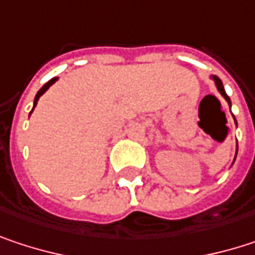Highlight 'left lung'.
Returning a JSON list of instances; mask_svg holds the SVG:
<instances>
[{
    "label": "left lung",
    "instance_id": "obj_1",
    "mask_svg": "<svg viewBox=\"0 0 255 255\" xmlns=\"http://www.w3.org/2000/svg\"><path fill=\"white\" fill-rule=\"evenodd\" d=\"M210 78L214 81V84H216V88L219 90V93L222 94V97L228 102V105H229V108L232 106V103H230V99L229 96L226 94V91H225V87H223V82H222V79L219 77H216V75H210ZM233 117V115H232ZM233 120H235V117H233ZM235 124H236V120H235ZM236 155H238V152L235 153V159H236ZM235 159H233V162H235ZM233 162H232V165H233Z\"/></svg>",
    "mask_w": 255,
    "mask_h": 255
}]
</instances>
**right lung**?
<instances>
[{
  "label": "right lung",
  "mask_w": 255,
  "mask_h": 255,
  "mask_svg": "<svg viewBox=\"0 0 255 255\" xmlns=\"http://www.w3.org/2000/svg\"><path fill=\"white\" fill-rule=\"evenodd\" d=\"M57 79H59V78H53V79H50L47 84H44V85H42V88H39V91H38V93H36V96H35V100H33V108H32L30 114L33 112V109H35V106H36V103H38L39 97H41V96H42V94H44V93H45V91H47V90H48V88H50V87H51V85L56 82V81H57ZM30 114H29V117H30Z\"/></svg>",
  "instance_id": "add662e5"
}]
</instances>
